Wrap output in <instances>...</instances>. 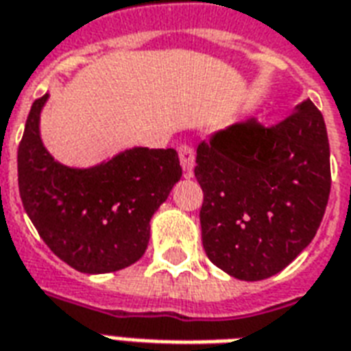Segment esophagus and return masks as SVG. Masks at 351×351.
<instances>
[{
	"label": "esophagus",
	"instance_id": "1",
	"mask_svg": "<svg viewBox=\"0 0 351 351\" xmlns=\"http://www.w3.org/2000/svg\"><path fill=\"white\" fill-rule=\"evenodd\" d=\"M179 160H181V166H183V172L185 176L191 178L192 170H194V165H196V157H194V149L191 146H179Z\"/></svg>",
	"mask_w": 351,
	"mask_h": 351
}]
</instances>
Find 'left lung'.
I'll return each mask as SVG.
<instances>
[{
	"label": "left lung",
	"mask_w": 351,
	"mask_h": 351,
	"mask_svg": "<svg viewBox=\"0 0 351 351\" xmlns=\"http://www.w3.org/2000/svg\"><path fill=\"white\" fill-rule=\"evenodd\" d=\"M202 242L213 265L242 281L281 272L320 228L329 189V141L311 99L263 128L235 123L197 146Z\"/></svg>",
	"instance_id": "1"
}]
</instances>
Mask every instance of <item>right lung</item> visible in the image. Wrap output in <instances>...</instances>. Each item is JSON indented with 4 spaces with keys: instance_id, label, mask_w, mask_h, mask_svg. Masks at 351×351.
Wrapping results in <instances>:
<instances>
[{
    "instance_id": "1",
    "label": "right lung",
    "mask_w": 351,
    "mask_h": 351,
    "mask_svg": "<svg viewBox=\"0 0 351 351\" xmlns=\"http://www.w3.org/2000/svg\"><path fill=\"white\" fill-rule=\"evenodd\" d=\"M36 99L18 147V186L31 222L66 265L83 274H109L141 259L149 220L181 179L173 147H129L114 157L73 168L53 159L42 142Z\"/></svg>"
}]
</instances>
